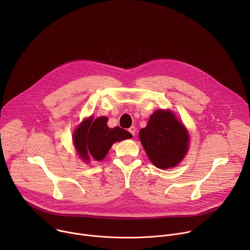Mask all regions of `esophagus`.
I'll list each match as a JSON object with an SVG mask.
<instances>
[{
  "instance_id": "esophagus-1",
  "label": "esophagus",
  "mask_w": 250,
  "mask_h": 250,
  "mask_svg": "<svg viewBox=\"0 0 250 250\" xmlns=\"http://www.w3.org/2000/svg\"><path fill=\"white\" fill-rule=\"evenodd\" d=\"M128 131H129L132 135H134V134H135V127H134V126H130V127L128 128Z\"/></svg>"
}]
</instances>
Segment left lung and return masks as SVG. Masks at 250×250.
<instances>
[{"instance_id": "1", "label": "left lung", "mask_w": 250, "mask_h": 250, "mask_svg": "<svg viewBox=\"0 0 250 250\" xmlns=\"http://www.w3.org/2000/svg\"><path fill=\"white\" fill-rule=\"evenodd\" d=\"M139 139L150 161L158 168L176 166L185 156L189 135L170 111L159 110L149 118L148 124L139 131Z\"/></svg>"}]
</instances>
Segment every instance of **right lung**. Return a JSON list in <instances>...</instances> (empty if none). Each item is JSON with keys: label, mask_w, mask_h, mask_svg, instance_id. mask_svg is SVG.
Segmentation results:
<instances>
[{"label": "right lung", "mask_w": 250, "mask_h": 250, "mask_svg": "<svg viewBox=\"0 0 250 250\" xmlns=\"http://www.w3.org/2000/svg\"><path fill=\"white\" fill-rule=\"evenodd\" d=\"M108 119L100 117L96 120H85L74 131L73 140L79 155L86 161L92 156L100 161L110 150L112 145L116 141L131 138L128 131L120 126L110 128L106 125Z\"/></svg>", "instance_id": "obj_1"}]
</instances>
